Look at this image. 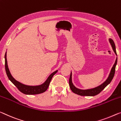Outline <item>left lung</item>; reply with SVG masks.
Returning a JSON list of instances; mask_svg holds the SVG:
<instances>
[{"label": "left lung", "mask_w": 121, "mask_h": 121, "mask_svg": "<svg viewBox=\"0 0 121 121\" xmlns=\"http://www.w3.org/2000/svg\"><path fill=\"white\" fill-rule=\"evenodd\" d=\"M109 42L111 45V47L112 48L113 51H114L115 55L117 56V53L116 51V47H115V45L114 41L112 39L109 38ZM117 57L116 59L115 62L114 63V65L111 68V71L110 73H109L108 77L107 78V79L105 80V82L99 85V86H96L94 88L92 89H85V90H83V89H80L75 86L73 85V83H72V72L71 71V74H70V79H69V85L70 88L72 90V91L75 93L76 94L79 95L81 96H94L95 95H97L98 94H99L102 90L104 89L106 86L108 85L109 83L111 82V81H112V79L114 77L115 72V68H116V66L117 64Z\"/></svg>", "instance_id": "1"}]
</instances>
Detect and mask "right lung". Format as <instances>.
<instances>
[{
	"label": "right lung",
	"mask_w": 121,
	"mask_h": 121,
	"mask_svg": "<svg viewBox=\"0 0 121 121\" xmlns=\"http://www.w3.org/2000/svg\"><path fill=\"white\" fill-rule=\"evenodd\" d=\"M5 66L7 76L9 79H10V81L15 85L20 92L26 95H37L42 94V93L45 92L49 86L50 83L51 82L52 78L58 71V70H56L55 72H52L48 77L47 79L45 81V82H44L42 84H40L39 85H36V86H31V85H27L22 84V83L14 79L12 77V76L11 75L10 70H9V69L8 68V65H7L6 52L5 55Z\"/></svg>",
	"instance_id": "add662e5"
}]
</instances>
